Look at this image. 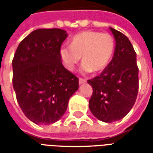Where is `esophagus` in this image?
<instances>
[{"mask_svg": "<svg viewBox=\"0 0 153 153\" xmlns=\"http://www.w3.org/2000/svg\"><path fill=\"white\" fill-rule=\"evenodd\" d=\"M79 84H83V83H86V79H82V78H79Z\"/></svg>", "mask_w": 153, "mask_h": 153, "instance_id": "esophagus-1", "label": "esophagus"}]
</instances>
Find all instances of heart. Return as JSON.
Wrapping results in <instances>:
<instances>
[{
	"instance_id": "heart-1",
	"label": "heart",
	"mask_w": 153,
	"mask_h": 153,
	"mask_svg": "<svg viewBox=\"0 0 153 153\" xmlns=\"http://www.w3.org/2000/svg\"><path fill=\"white\" fill-rule=\"evenodd\" d=\"M115 49V41L107 33L87 31L73 37L70 45L65 44L60 49V56L65 67L73 70L81 59L80 71L88 74L99 71L109 63Z\"/></svg>"
}]
</instances>
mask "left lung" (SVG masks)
Segmentation results:
<instances>
[{
	"instance_id": "obj_1",
	"label": "left lung",
	"mask_w": 153,
	"mask_h": 153,
	"mask_svg": "<svg viewBox=\"0 0 153 153\" xmlns=\"http://www.w3.org/2000/svg\"><path fill=\"white\" fill-rule=\"evenodd\" d=\"M110 29L115 40L112 60L99 76L88 80L93 87L90 111L97 119L106 123L124 118L134 105L138 91L134 49L125 34Z\"/></svg>"
}]
</instances>
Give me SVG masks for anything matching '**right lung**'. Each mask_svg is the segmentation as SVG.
<instances>
[{"mask_svg": "<svg viewBox=\"0 0 153 153\" xmlns=\"http://www.w3.org/2000/svg\"><path fill=\"white\" fill-rule=\"evenodd\" d=\"M67 36L60 28L34 30L19 44L12 60L17 102L37 125L59 120L79 88V79L63 66L60 56Z\"/></svg>", "mask_w": 153, "mask_h": 153, "instance_id": "1", "label": "right lung"}]
</instances>
